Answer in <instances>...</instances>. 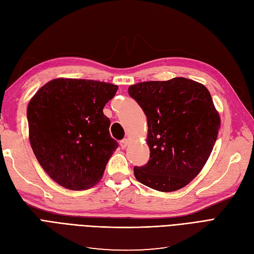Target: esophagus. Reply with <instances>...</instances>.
<instances>
[{"label":"esophagus","mask_w":254,"mask_h":254,"mask_svg":"<svg viewBox=\"0 0 254 254\" xmlns=\"http://www.w3.org/2000/svg\"><path fill=\"white\" fill-rule=\"evenodd\" d=\"M120 145H121V147H122L123 149L126 148V147H127V145H128V140H127V139L122 140V141L120 142Z\"/></svg>","instance_id":"obj_1"}]
</instances>
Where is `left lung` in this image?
Instances as JSON below:
<instances>
[{
	"instance_id": "left-lung-1",
	"label": "left lung",
	"mask_w": 254,
	"mask_h": 254,
	"mask_svg": "<svg viewBox=\"0 0 254 254\" xmlns=\"http://www.w3.org/2000/svg\"><path fill=\"white\" fill-rule=\"evenodd\" d=\"M128 93L147 117L150 157L134 166L136 180L160 191L189 184L209 159L220 127L209 90L183 77L145 81Z\"/></svg>"
}]
</instances>
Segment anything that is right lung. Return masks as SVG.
<instances>
[{
    "label": "right lung",
    "instance_id": "right-lung-1",
    "mask_svg": "<svg viewBox=\"0 0 254 254\" xmlns=\"http://www.w3.org/2000/svg\"><path fill=\"white\" fill-rule=\"evenodd\" d=\"M118 86L89 79L51 80L27 107L29 141L43 170L59 186L93 187L119 143L103 112Z\"/></svg>",
    "mask_w": 254,
    "mask_h": 254
}]
</instances>
